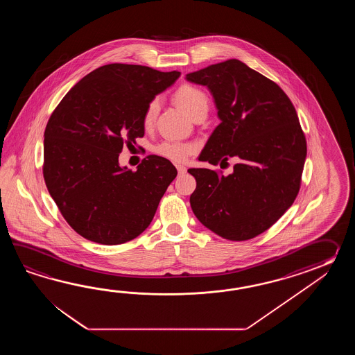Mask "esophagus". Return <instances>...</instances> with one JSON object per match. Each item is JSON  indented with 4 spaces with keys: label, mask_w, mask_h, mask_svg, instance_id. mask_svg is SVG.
Segmentation results:
<instances>
[{
    "label": "esophagus",
    "mask_w": 355,
    "mask_h": 355,
    "mask_svg": "<svg viewBox=\"0 0 355 355\" xmlns=\"http://www.w3.org/2000/svg\"><path fill=\"white\" fill-rule=\"evenodd\" d=\"M176 168H178V173H179V174L187 173V167L182 166V165H176Z\"/></svg>",
    "instance_id": "esophagus-1"
}]
</instances>
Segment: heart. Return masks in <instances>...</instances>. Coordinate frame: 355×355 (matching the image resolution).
Returning <instances> with one entry per match:
<instances>
[{
	"mask_svg": "<svg viewBox=\"0 0 355 355\" xmlns=\"http://www.w3.org/2000/svg\"><path fill=\"white\" fill-rule=\"evenodd\" d=\"M175 101L190 118L196 116V114L208 113V107H209L208 96L196 86L185 85L180 87L175 94ZM159 98H153L148 103L144 114V127H151L159 113ZM193 152H194V147L191 144L176 142V141H165L156 147V153L159 156L174 162L187 161Z\"/></svg>",
	"mask_w": 355,
	"mask_h": 355,
	"instance_id": "heart-1",
	"label": "heart"
}]
</instances>
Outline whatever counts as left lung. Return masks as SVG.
Segmentation results:
<instances>
[{"label": "left lung", "mask_w": 355, "mask_h": 355, "mask_svg": "<svg viewBox=\"0 0 355 355\" xmlns=\"http://www.w3.org/2000/svg\"><path fill=\"white\" fill-rule=\"evenodd\" d=\"M211 91L220 119L199 161L227 164L234 173L189 168L196 188L190 205L211 232L231 241L263 234L295 202L301 187L307 144L295 106L272 80L239 60L187 75Z\"/></svg>", "instance_id": "8db88e82"}]
</instances>
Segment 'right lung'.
<instances>
[{
	"label": "right lung",
	"mask_w": 355,
	"mask_h": 355,
	"mask_svg": "<svg viewBox=\"0 0 355 355\" xmlns=\"http://www.w3.org/2000/svg\"><path fill=\"white\" fill-rule=\"evenodd\" d=\"M180 72L112 63L68 91L44 132L43 175L68 225L90 241L119 245L150 226L178 175L174 165L148 156L137 171L119 166L123 144L144 137L148 103Z\"/></svg>",
	"instance_id": "right-lung-1"
}]
</instances>
